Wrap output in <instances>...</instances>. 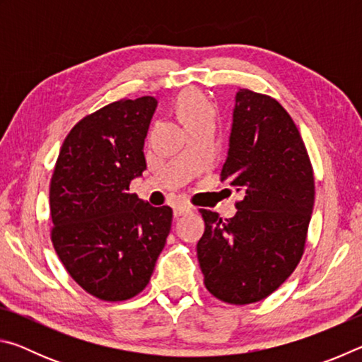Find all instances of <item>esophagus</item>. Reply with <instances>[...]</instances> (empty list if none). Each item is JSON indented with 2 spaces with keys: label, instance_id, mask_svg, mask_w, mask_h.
I'll return each instance as SVG.
<instances>
[{
  "label": "esophagus",
  "instance_id": "esophagus-1",
  "mask_svg": "<svg viewBox=\"0 0 362 362\" xmlns=\"http://www.w3.org/2000/svg\"><path fill=\"white\" fill-rule=\"evenodd\" d=\"M193 212V207L188 206V204H179L174 207V216L175 217H180V216H185V214H192Z\"/></svg>",
  "mask_w": 362,
  "mask_h": 362
}]
</instances>
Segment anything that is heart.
Returning <instances> with one entry per match:
<instances>
[{
    "label": "heart",
    "instance_id": "heart-1",
    "mask_svg": "<svg viewBox=\"0 0 362 362\" xmlns=\"http://www.w3.org/2000/svg\"><path fill=\"white\" fill-rule=\"evenodd\" d=\"M175 112L188 129L198 122L214 119L216 116L209 100L196 89H187L179 94L175 100Z\"/></svg>",
    "mask_w": 362,
    "mask_h": 362
}]
</instances>
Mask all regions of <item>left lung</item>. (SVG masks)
<instances>
[{"label": "left lung", "mask_w": 362, "mask_h": 362, "mask_svg": "<svg viewBox=\"0 0 362 362\" xmlns=\"http://www.w3.org/2000/svg\"><path fill=\"white\" fill-rule=\"evenodd\" d=\"M220 179L244 196L233 218L199 209L206 230L196 252L204 286L225 303L260 302L297 268L315 204L308 151L276 99L238 89Z\"/></svg>", "instance_id": "8db88e82"}]
</instances>
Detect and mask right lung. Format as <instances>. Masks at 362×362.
I'll use <instances>...</instances> for the list:
<instances>
[{"label": "right lung", "instance_id": "1", "mask_svg": "<svg viewBox=\"0 0 362 362\" xmlns=\"http://www.w3.org/2000/svg\"><path fill=\"white\" fill-rule=\"evenodd\" d=\"M156 99H121L86 115L60 146L49 188L51 241L75 283L105 302L150 283L173 225L169 206L127 193L146 169L144 142Z\"/></svg>", "mask_w": 362, "mask_h": 362}]
</instances>
